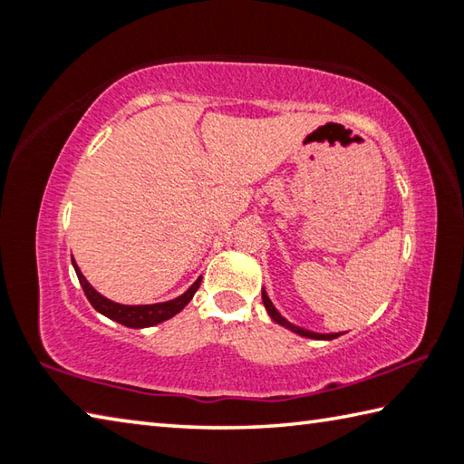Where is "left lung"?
I'll list each match as a JSON object with an SVG mask.
<instances>
[{"mask_svg":"<svg viewBox=\"0 0 464 464\" xmlns=\"http://www.w3.org/2000/svg\"><path fill=\"white\" fill-rule=\"evenodd\" d=\"M261 300H264V306H266V310H267V314H269V318L274 320L276 324L288 328V331L296 333V334H300V336H306V339H314V341H333V339H336V336L343 334V333H314V331H308V328H302V326L292 324L290 320L284 318V316L280 314V310H277V308L274 306V302L269 300L266 288H261Z\"/></svg>","mask_w":464,"mask_h":464,"instance_id":"obj_1","label":"left lung"}]
</instances>
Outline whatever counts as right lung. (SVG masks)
Returning a JSON list of instances; mask_svg holds the SVG:
<instances>
[{
    "label": "right lung",
    "mask_w": 464,
    "mask_h": 464,
    "mask_svg": "<svg viewBox=\"0 0 464 464\" xmlns=\"http://www.w3.org/2000/svg\"><path fill=\"white\" fill-rule=\"evenodd\" d=\"M72 267H74V272H77L81 288H82V292H85V296L91 302V306L103 316L111 318V320H115V323L130 326V328H148V326L160 324V323H164V320L176 316L192 300L195 292L198 290L200 280H203V276H200L198 280L192 284L187 292L180 294L179 298L158 302V304H120V302L109 300L103 296V294H99L95 288H92V285L87 282V277L82 276L81 267L77 266V261L74 259H72Z\"/></svg>",
    "instance_id": "add662e5"
}]
</instances>
